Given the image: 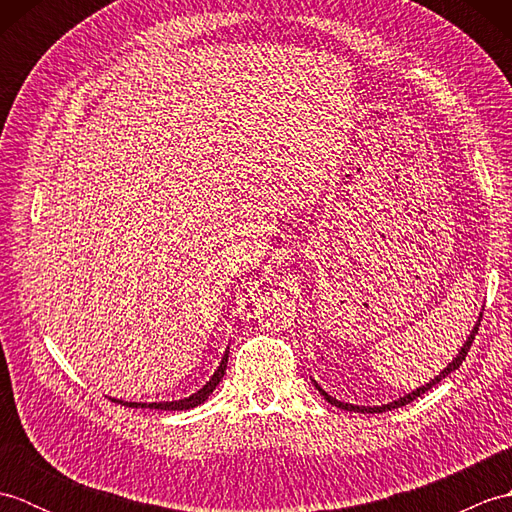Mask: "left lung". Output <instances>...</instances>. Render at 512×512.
<instances>
[{"label": "left lung", "mask_w": 512, "mask_h": 512, "mask_svg": "<svg viewBox=\"0 0 512 512\" xmlns=\"http://www.w3.org/2000/svg\"><path fill=\"white\" fill-rule=\"evenodd\" d=\"M480 321H482V314L480 317H477V321H475V325H473V330L469 332V336H466V341L462 343V347L458 350V354L453 356V361L444 367V369H440V374L438 376H433L429 383H424V385H420V387H416L413 391H409V394H405V396H400V398H396V400H391V402H387V405H374V407H363V405H352V402H343V400H339V398H334V396H330L328 391H325L317 380L312 378V383H314V387L319 389V394L330 402V405H334V407H339V409H345V411H356V413H383V411H391V409H398V407H405L407 402H411V400H416L418 396H422L424 391H429L433 385H438L442 378H447L451 372H455V369H458L460 365H462V361L466 358V354H469V350H471V343H473V339H475V334H477V330H480Z\"/></svg>", "instance_id": "8db88e82"}]
</instances>
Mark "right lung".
I'll return each instance as SVG.
<instances>
[{
    "mask_svg": "<svg viewBox=\"0 0 512 512\" xmlns=\"http://www.w3.org/2000/svg\"><path fill=\"white\" fill-rule=\"evenodd\" d=\"M226 363H228V347H226V352H224V356H222L220 365H217V369L213 372V376H211L209 380H206V383H204L198 391H195V394H191V396H187V398H180V400H158V402H134V400H123V398H112V396H110V400L121 402V405L134 407V409H162V411H184V409H193V407L202 405V402L213 394L215 387L220 385V380L224 378V372H226Z\"/></svg>",
    "mask_w": 512,
    "mask_h": 512,
    "instance_id": "right-lung-1",
    "label": "right lung"
}]
</instances>
